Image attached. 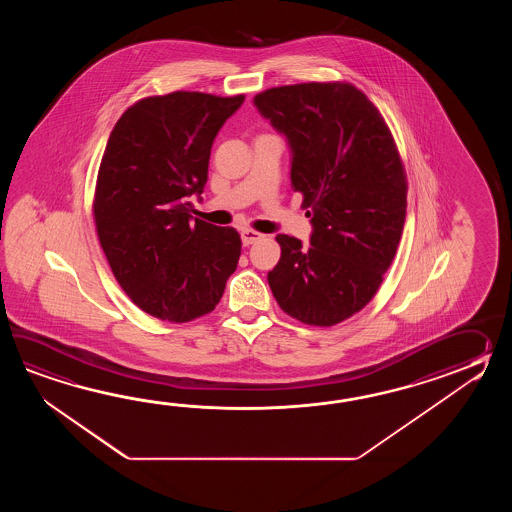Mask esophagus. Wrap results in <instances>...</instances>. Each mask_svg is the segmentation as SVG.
I'll return each mask as SVG.
<instances>
[{"mask_svg": "<svg viewBox=\"0 0 512 512\" xmlns=\"http://www.w3.org/2000/svg\"><path fill=\"white\" fill-rule=\"evenodd\" d=\"M263 238V234L261 232H256V230L245 229L241 230V241H243V245H252V243H256V241H260Z\"/></svg>", "mask_w": 512, "mask_h": 512, "instance_id": "1", "label": "esophagus"}]
</instances>
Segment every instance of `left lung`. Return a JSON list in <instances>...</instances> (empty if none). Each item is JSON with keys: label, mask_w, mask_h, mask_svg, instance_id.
<instances>
[{"label": "left lung", "mask_w": 512, "mask_h": 512, "mask_svg": "<svg viewBox=\"0 0 512 512\" xmlns=\"http://www.w3.org/2000/svg\"><path fill=\"white\" fill-rule=\"evenodd\" d=\"M254 104L287 137L291 186L313 223L309 249L276 236L272 294L307 326H335L370 304L401 241L408 183L397 144L381 111L349 82L271 87Z\"/></svg>", "instance_id": "1"}]
</instances>
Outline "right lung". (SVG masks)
<instances>
[{"mask_svg":"<svg viewBox=\"0 0 512 512\" xmlns=\"http://www.w3.org/2000/svg\"><path fill=\"white\" fill-rule=\"evenodd\" d=\"M243 100L199 91L141 98L109 135L93 199L98 241L124 293L155 318L208 315L238 267V230L192 221L188 197L203 194L214 139Z\"/></svg>","mask_w":512,"mask_h":512,"instance_id":"right-lung-1","label":"right lung"}]
</instances>
